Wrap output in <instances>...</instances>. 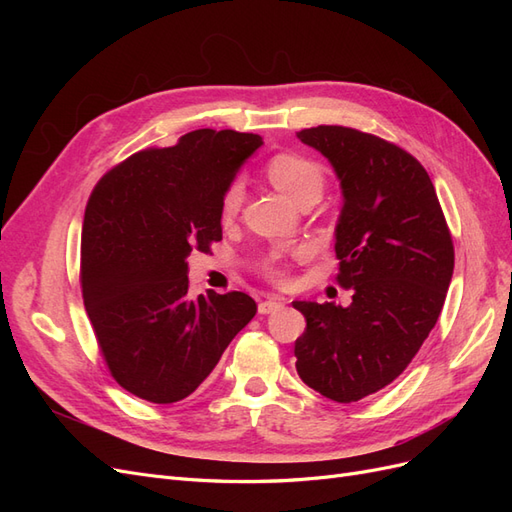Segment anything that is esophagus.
Listing matches in <instances>:
<instances>
[{
	"label": "esophagus",
	"instance_id": "esophagus-1",
	"mask_svg": "<svg viewBox=\"0 0 512 512\" xmlns=\"http://www.w3.org/2000/svg\"><path fill=\"white\" fill-rule=\"evenodd\" d=\"M284 303L280 299H267V301H260L258 303V312L265 316V314H273L277 312V309H282Z\"/></svg>",
	"mask_w": 512,
	"mask_h": 512
}]
</instances>
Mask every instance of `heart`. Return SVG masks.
<instances>
[{"instance_id":"1","label":"heart","mask_w":512,"mask_h":512,"mask_svg":"<svg viewBox=\"0 0 512 512\" xmlns=\"http://www.w3.org/2000/svg\"><path fill=\"white\" fill-rule=\"evenodd\" d=\"M267 177L269 181L280 190L284 196H288L292 203L309 192H320L322 188V170L312 160H307L297 153H277L267 164ZM243 200V188L239 181H232L222 200V213L226 218L235 215L241 207ZM265 271L273 277V280H282L284 269L280 262V254H271L265 260Z\"/></svg>"}]
</instances>
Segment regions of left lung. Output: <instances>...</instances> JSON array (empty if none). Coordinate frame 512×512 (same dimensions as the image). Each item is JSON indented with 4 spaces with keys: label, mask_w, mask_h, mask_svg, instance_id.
Segmentation results:
<instances>
[{
    "label": "left lung",
    "mask_w": 512,
    "mask_h": 512,
    "mask_svg": "<svg viewBox=\"0 0 512 512\" xmlns=\"http://www.w3.org/2000/svg\"><path fill=\"white\" fill-rule=\"evenodd\" d=\"M327 158L344 207L335 226L337 282L348 307L294 301V342L309 389L339 404L391 384L436 327L455 267L453 239L427 170L408 151L344 126L297 132Z\"/></svg>",
    "instance_id": "8db88e82"
}]
</instances>
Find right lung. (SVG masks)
Returning <instances> with one entry per match:
<instances>
[{
    "label": "right lung",
    "instance_id": "add662e5",
    "mask_svg": "<svg viewBox=\"0 0 512 512\" xmlns=\"http://www.w3.org/2000/svg\"><path fill=\"white\" fill-rule=\"evenodd\" d=\"M262 136L194 130L117 164L89 196L81 286L113 378L151 404L192 395L256 314L245 292L190 299L188 256L222 241V200Z\"/></svg>",
    "mask_w": 512,
    "mask_h": 512
}]
</instances>
